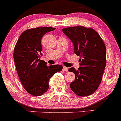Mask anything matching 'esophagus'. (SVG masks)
<instances>
[{"label":"esophagus","instance_id":"obj_1","mask_svg":"<svg viewBox=\"0 0 121 121\" xmlns=\"http://www.w3.org/2000/svg\"><path fill=\"white\" fill-rule=\"evenodd\" d=\"M63 70L64 71H68V68L65 66H63Z\"/></svg>","mask_w":121,"mask_h":121}]
</instances>
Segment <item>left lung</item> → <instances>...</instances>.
I'll return each instance as SVG.
<instances>
[{"instance_id": "1", "label": "left lung", "mask_w": 121, "mask_h": 121, "mask_svg": "<svg viewBox=\"0 0 121 121\" xmlns=\"http://www.w3.org/2000/svg\"><path fill=\"white\" fill-rule=\"evenodd\" d=\"M62 32L73 44L75 54L80 56L78 70L69 69L75 75L71 90L79 96L90 95L99 86L106 66L104 42L95 30L82 26L64 28Z\"/></svg>"}]
</instances>
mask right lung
<instances>
[{"mask_svg":"<svg viewBox=\"0 0 121 121\" xmlns=\"http://www.w3.org/2000/svg\"><path fill=\"white\" fill-rule=\"evenodd\" d=\"M56 28L38 27L25 30L20 36L14 49L13 59L23 87L29 94L41 96L48 91V81L54 74L62 70L60 65L49 66L40 59L42 56L41 39Z\"/></svg>","mask_w":121,"mask_h":121,"instance_id":"obj_1","label":"right lung"}]
</instances>
